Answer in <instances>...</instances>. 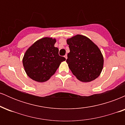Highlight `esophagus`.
Returning <instances> with one entry per match:
<instances>
[{"instance_id":"obj_1","label":"esophagus","mask_w":125,"mask_h":125,"mask_svg":"<svg viewBox=\"0 0 125 125\" xmlns=\"http://www.w3.org/2000/svg\"><path fill=\"white\" fill-rule=\"evenodd\" d=\"M64 58H65L66 59H67V54H65V55L64 56Z\"/></svg>"}]
</instances>
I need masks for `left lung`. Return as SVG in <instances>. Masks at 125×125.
<instances>
[{
  "mask_svg": "<svg viewBox=\"0 0 125 125\" xmlns=\"http://www.w3.org/2000/svg\"><path fill=\"white\" fill-rule=\"evenodd\" d=\"M70 52L67 63L72 73L80 81L89 82L100 75L104 66L101 51L91 40L77 35L67 40Z\"/></svg>",
  "mask_w": 125,
  "mask_h": 125,
  "instance_id": "8db88e82",
  "label": "left lung"
}]
</instances>
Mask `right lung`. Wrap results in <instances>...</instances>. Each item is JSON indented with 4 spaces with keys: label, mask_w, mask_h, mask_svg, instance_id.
<instances>
[{
    "label": "right lung",
    "mask_w": 125,
    "mask_h": 125,
    "mask_svg": "<svg viewBox=\"0 0 125 125\" xmlns=\"http://www.w3.org/2000/svg\"><path fill=\"white\" fill-rule=\"evenodd\" d=\"M55 39L43 38L38 40L26 52L23 64L28 76L31 79L43 82L56 72L64 57L59 55V49L54 46Z\"/></svg>",
    "instance_id": "add662e5"
}]
</instances>
